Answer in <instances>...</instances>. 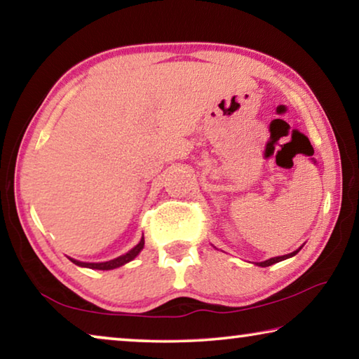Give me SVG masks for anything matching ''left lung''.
Instances as JSON below:
<instances>
[{
	"label": "left lung",
	"mask_w": 359,
	"mask_h": 359,
	"mask_svg": "<svg viewBox=\"0 0 359 359\" xmlns=\"http://www.w3.org/2000/svg\"><path fill=\"white\" fill-rule=\"evenodd\" d=\"M301 248H297V250H294L293 253H288V255H283V257H274V258H271V259H266V261H261V263H257L258 266H261V267H267V266H272V264H276V263H278V261H283V259H287V258H291V257H294V255L299 252Z\"/></svg>",
	"instance_id": "left-lung-1"
}]
</instances>
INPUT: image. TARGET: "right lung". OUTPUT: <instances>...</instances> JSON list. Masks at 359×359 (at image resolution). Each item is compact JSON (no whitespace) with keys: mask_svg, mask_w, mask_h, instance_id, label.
<instances>
[{"mask_svg":"<svg viewBox=\"0 0 359 359\" xmlns=\"http://www.w3.org/2000/svg\"><path fill=\"white\" fill-rule=\"evenodd\" d=\"M144 248V238L139 241V244L136 247H133L128 253L121 255L118 258H114L111 261H104V263H83V261H77V259H72L69 258L72 263L81 266V267H88V269H100V271H111L115 269V267H120L126 263H130L131 259H135L141 250Z\"/></svg>","mask_w":359,"mask_h":359,"instance_id":"obj_1","label":"right lung"}]
</instances>
